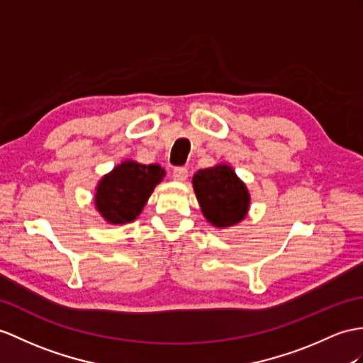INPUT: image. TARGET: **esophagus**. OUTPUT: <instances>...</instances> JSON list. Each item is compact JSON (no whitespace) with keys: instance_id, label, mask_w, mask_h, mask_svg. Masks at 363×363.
<instances>
[{"instance_id":"obj_1","label":"esophagus","mask_w":363,"mask_h":363,"mask_svg":"<svg viewBox=\"0 0 363 363\" xmlns=\"http://www.w3.org/2000/svg\"><path fill=\"white\" fill-rule=\"evenodd\" d=\"M172 179L175 182H184L188 179V169L186 167H175L172 171Z\"/></svg>"}]
</instances>
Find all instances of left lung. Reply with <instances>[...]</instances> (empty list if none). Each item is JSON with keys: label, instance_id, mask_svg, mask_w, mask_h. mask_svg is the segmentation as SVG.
I'll return each instance as SVG.
<instances>
[{"label": "left lung", "instance_id": "8db88e82", "mask_svg": "<svg viewBox=\"0 0 363 363\" xmlns=\"http://www.w3.org/2000/svg\"><path fill=\"white\" fill-rule=\"evenodd\" d=\"M192 186L203 216L212 226H234L248 214L250 191L231 166L216 164L197 171Z\"/></svg>", "mask_w": 363, "mask_h": 363}]
</instances>
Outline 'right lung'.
Instances as JSON below:
<instances>
[{
  "mask_svg": "<svg viewBox=\"0 0 363 363\" xmlns=\"http://www.w3.org/2000/svg\"><path fill=\"white\" fill-rule=\"evenodd\" d=\"M164 169L158 164L125 160L106 174L96 184L95 208L112 225H125L143 211L154 188L163 180Z\"/></svg>",
  "mask_w": 363,
  "mask_h": 363,
  "instance_id": "obj_1",
  "label": "right lung"
}]
</instances>
